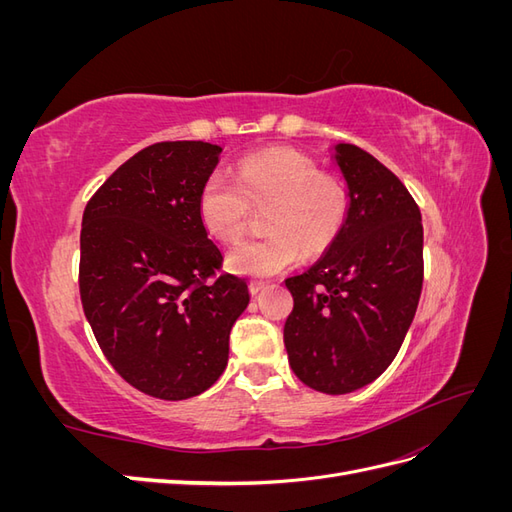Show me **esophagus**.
I'll return each instance as SVG.
<instances>
[{"label":"esophagus","instance_id":"34e87169","mask_svg":"<svg viewBox=\"0 0 512 512\" xmlns=\"http://www.w3.org/2000/svg\"><path fill=\"white\" fill-rule=\"evenodd\" d=\"M262 290H265V284H262V282H252V284H250V292H252V294H258V292H262Z\"/></svg>","mask_w":512,"mask_h":512}]
</instances>
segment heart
I'll return each mask as SVG.
<instances>
[{
  "label": "heart",
  "mask_w": 512,
  "mask_h": 512,
  "mask_svg": "<svg viewBox=\"0 0 512 512\" xmlns=\"http://www.w3.org/2000/svg\"><path fill=\"white\" fill-rule=\"evenodd\" d=\"M252 205H269L267 237L235 245L228 269L269 280L297 265L303 256L329 250L342 232L350 198L344 185L320 173L314 160L292 149H269L245 158L237 179L215 170L198 192L200 222L220 241L243 235Z\"/></svg>",
  "instance_id": "1"
}]
</instances>
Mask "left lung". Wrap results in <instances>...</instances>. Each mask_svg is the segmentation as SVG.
Listing matches in <instances>:
<instances>
[{"label": "left lung", "instance_id": "8db88e82", "mask_svg": "<svg viewBox=\"0 0 512 512\" xmlns=\"http://www.w3.org/2000/svg\"><path fill=\"white\" fill-rule=\"evenodd\" d=\"M333 160L348 218L316 265L286 280L284 344L303 384L344 395L374 382L404 344L423 288V222L406 185L367 151L339 143Z\"/></svg>", "mask_w": 512, "mask_h": 512}]
</instances>
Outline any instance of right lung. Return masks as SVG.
I'll return each mask as SVG.
<instances>
[{
  "label": "right lung",
  "instance_id": "add662e5",
  "mask_svg": "<svg viewBox=\"0 0 512 512\" xmlns=\"http://www.w3.org/2000/svg\"><path fill=\"white\" fill-rule=\"evenodd\" d=\"M220 145L170 141L123 162L83 213L79 286L85 316L117 374L145 395L207 391L250 303L241 277L215 275L222 252L198 215Z\"/></svg>",
  "mask_w": 512,
  "mask_h": 512
}]
</instances>
